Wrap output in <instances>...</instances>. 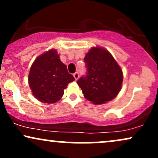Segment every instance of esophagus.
Here are the masks:
<instances>
[{"instance_id": "esophagus-1", "label": "esophagus", "mask_w": 158, "mask_h": 158, "mask_svg": "<svg viewBox=\"0 0 158 158\" xmlns=\"http://www.w3.org/2000/svg\"><path fill=\"white\" fill-rule=\"evenodd\" d=\"M79 73H73V77L75 78V79L76 80H77L78 79H79Z\"/></svg>"}]
</instances>
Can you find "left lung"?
Segmentation results:
<instances>
[{"mask_svg": "<svg viewBox=\"0 0 158 158\" xmlns=\"http://www.w3.org/2000/svg\"><path fill=\"white\" fill-rule=\"evenodd\" d=\"M87 74L77 81L84 97L94 104L109 102L122 87V69L108 50L94 47L85 56Z\"/></svg>", "mask_w": 158, "mask_h": 158, "instance_id": "1", "label": "left lung"}]
</instances>
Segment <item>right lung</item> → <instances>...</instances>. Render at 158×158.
Here are the masks:
<instances>
[{
  "label": "right lung",
  "instance_id": "obj_1",
  "mask_svg": "<svg viewBox=\"0 0 158 158\" xmlns=\"http://www.w3.org/2000/svg\"><path fill=\"white\" fill-rule=\"evenodd\" d=\"M74 80L55 49L45 52L34 61L28 77L35 99L48 104L59 101L68 85Z\"/></svg>",
  "mask_w": 158,
  "mask_h": 158
}]
</instances>
